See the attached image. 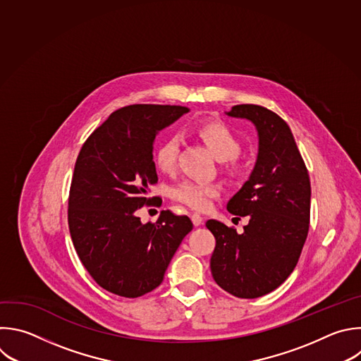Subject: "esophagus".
Wrapping results in <instances>:
<instances>
[{
  "label": "esophagus",
  "instance_id": "1",
  "mask_svg": "<svg viewBox=\"0 0 361 361\" xmlns=\"http://www.w3.org/2000/svg\"><path fill=\"white\" fill-rule=\"evenodd\" d=\"M191 221H192V224L195 225V226H200L202 222H204V218L200 215V214H191Z\"/></svg>",
  "mask_w": 361,
  "mask_h": 361
}]
</instances>
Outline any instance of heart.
Listing matches in <instances>:
<instances>
[{
  "mask_svg": "<svg viewBox=\"0 0 361 361\" xmlns=\"http://www.w3.org/2000/svg\"><path fill=\"white\" fill-rule=\"evenodd\" d=\"M194 133L205 143L212 154L225 163L226 170L235 174L241 169V143L235 132L222 120L205 118L194 125ZM178 139L166 137L154 149V164L163 173H171L177 166ZM219 192V185L215 183H198L185 180L171 190V198L195 211L209 208L212 198Z\"/></svg>",
  "mask_w": 361,
  "mask_h": 361,
  "instance_id": "obj_1",
  "label": "heart"
}]
</instances>
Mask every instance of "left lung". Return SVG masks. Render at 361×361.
I'll list each match as a JSON object with an SVG mask.
<instances>
[{"instance_id": "obj_1", "label": "left lung", "mask_w": 361, "mask_h": 361, "mask_svg": "<svg viewBox=\"0 0 361 361\" xmlns=\"http://www.w3.org/2000/svg\"><path fill=\"white\" fill-rule=\"evenodd\" d=\"M228 116L257 126L259 153L251 178L226 205L248 216L243 233L208 219L215 236L211 257L214 281L243 299L264 296L293 272L306 243L310 222V180L306 164L285 120L259 104L232 106Z\"/></svg>"}]
</instances>
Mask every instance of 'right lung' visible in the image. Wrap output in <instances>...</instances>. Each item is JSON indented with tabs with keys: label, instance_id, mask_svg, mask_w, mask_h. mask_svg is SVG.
Wrapping results in <instances>:
<instances>
[{
	"label": "right lung",
	"instance_id": "1",
	"mask_svg": "<svg viewBox=\"0 0 361 361\" xmlns=\"http://www.w3.org/2000/svg\"><path fill=\"white\" fill-rule=\"evenodd\" d=\"M187 111L170 104L120 107L78 154L68 198L69 232L82 265L110 293L139 298L156 289L192 229L187 215L170 209L161 211L156 224H142L136 215L143 205L161 202L150 197V187L159 181L156 133Z\"/></svg>",
	"mask_w": 361,
	"mask_h": 361
}]
</instances>
